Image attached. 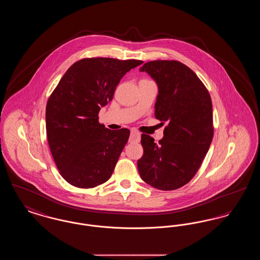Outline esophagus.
Segmentation results:
<instances>
[{
    "label": "esophagus",
    "mask_w": 260,
    "mask_h": 260,
    "mask_svg": "<svg viewBox=\"0 0 260 260\" xmlns=\"http://www.w3.org/2000/svg\"><path fill=\"white\" fill-rule=\"evenodd\" d=\"M139 140H140V134L137 133L136 131H132L131 136H129V141L131 142H138Z\"/></svg>",
    "instance_id": "obj_1"
}]
</instances>
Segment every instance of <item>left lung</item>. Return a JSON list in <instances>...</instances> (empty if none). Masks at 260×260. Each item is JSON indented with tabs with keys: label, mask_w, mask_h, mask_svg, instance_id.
Here are the masks:
<instances>
[{
	"label": "left lung",
	"mask_w": 260,
	"mask_h": 260,
	"mask_svg": "<svg viewBox=\"0 0 260 260\" xmlns=\"http://www.w3.org/2000/svg\"><path fill=\"white\" fill-rule=\"evenodd\" d=\"M139 71L148 73L157 83L155 117L168 125L159 143L141 135L143 156L137 161L138 172L154 188L178 189L194 177L210 149L213 137L210 93L181 62L149 61Z\"/></svg>",
	"instance_id": "obj_1"
}]
</instances>
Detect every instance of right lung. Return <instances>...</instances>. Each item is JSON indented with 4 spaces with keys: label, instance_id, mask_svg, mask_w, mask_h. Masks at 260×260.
<instances>
[{
    "label": "right lung",
    "instance_id": "obj_1",
    "mask_svg": "<svg viewBox=\"0 0 260 260\" xmlns=\"http://www.w3.org/2000/svg\"><path fill=\"white\" fill-rule=\"evenodd\" d=\"M141 60L84 58L66 71L47 103L50 152L62 177L78 188H93L111 177L129 131L99 124L100 108L111 101L121 79Z\"/></svg>",
    "mask_w": 260,
    "mask_h": 260
}]
</instances>
